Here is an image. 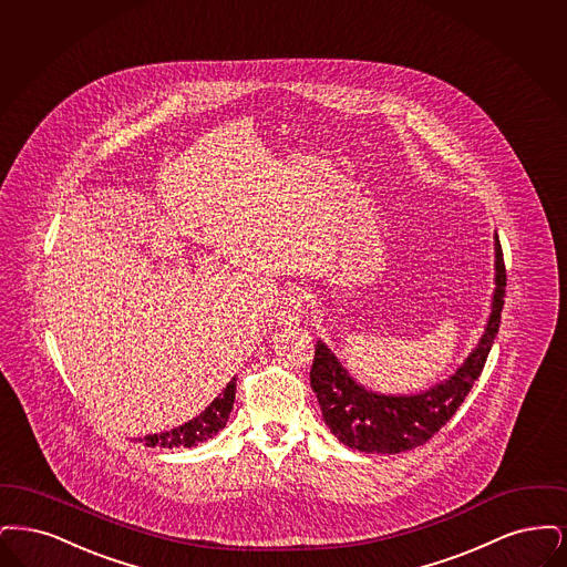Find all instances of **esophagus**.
I'll return each instance as SVG.
<instances>
[{
    "label": "esophagus",
    "instance_id": "esophagus-1",
    "mask_svg": "<svg viewBox=\"0 0 567 567\" xmlns=\"http://www.w3.org/2000/svg\"><path fill=\"white\" fill-rule=\"evenodd\" d=\"M302 318V292L298 288H290L284 298L281 309L277 311V320L284 323H295Z\"/></svg>",
    "mask_w": 567,
    "mask_h": 567
}]
</instances>
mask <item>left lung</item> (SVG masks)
<instances>
[{
    "mask_svg": "<svg viewBox=\"0 0 567 567\" xmlns=\"http://www.w3.org/2000/svg\"><path fill=\"white\" fill-rule=\"evenodd\" d=\"M493 249L495 288L483 337L464 364L436 385L415 394L372 392L349 374L330 347L318 341L311 367V390L318 395L321 417L341 443L362 453H402L427 443L455 415L474 381L481 377L499 328L506 269L497 233H493Z\"/></svg>",
    "mask_w": 567,
    "mask_h": 567,
    "instance_id": "1",
    "label": "left lung"
}]
</instances>
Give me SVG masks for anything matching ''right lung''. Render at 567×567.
<instances>
[{
    "mask_svg": "<svg viewBox=\"0 0 567 567\" xmlns=\"http://www.w3.org/2000/svg\"><path fill=\"white\" fill-rule=\"evenodd\" d=\"M235 388H237V377H233L228 381V385L221 390L218 398H214V402L195 419L173 427L169 432H161V434H148L144 439H140V443L146 446H163V449H175V446H197L198 443H205L209 439H214L221 427H226L228 415L233 411V402H235Z\"/></svg>",
    "mask_w": 567,
    "mask_h": 567,
    "instance_id": "right-lung-1",
    "label": "right lung"
}]
</instances>
